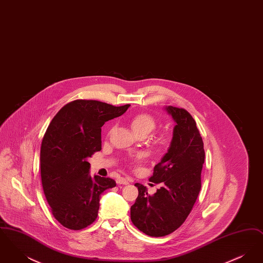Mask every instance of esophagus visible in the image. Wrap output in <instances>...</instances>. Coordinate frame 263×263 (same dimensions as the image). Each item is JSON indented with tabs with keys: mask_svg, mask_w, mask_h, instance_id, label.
I'll list each match as a JSON object with an SVG mask.
<instances>
[{
	"mask_svg": "<svg viewBox=\"0 0 263 263\" xmlns=\"http://www.w3.org/2000/svg\"><path fill=\"white\" fill-rule=\"evenodd\" d=\"M117 184H129L131 182V180L129 178H125V177H118L116 179Z\"/></svg>",
	"mask_w": 263,
	"mask_h": 263,
	"instance_id": "esophagus-1",
	"label": "esophagus"
}]
</instances>
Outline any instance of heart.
<instances>
[{
	"mask_svg": "<svg viewBox=\"0 0 263 263\" xmlns=\"http://www.w3.org/2000/svg\"><path fill=\"white\" fill-rule=\"evenodd\" d=\"M131 126L137 134H143V133L149 134L156 128L157 122H156V119L150 114L140 113L131 120ZM142 159H143V155H139L135 159V162L138 163Z\"/></svg>",
	"mask_w": 263,
	"mask_h": 263,
	"instance_id": "obj_1",
	"label": "heart"
}]
</instances>
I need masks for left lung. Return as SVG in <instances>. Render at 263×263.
Listing matches in <instances>:
<instances>
[{
    "label": "left lung",
    "mask_w": 263,
    "mask_h": 263,
    "mask_svg": "<svg viewBox=\"0 0 263 263\" xmlns=\"http://www.w3.org/2000/svg\"><path fill=\"white\" fill-rule=\"evenodd\" d=\"M176 125L167 153L154 167L150 181L163 183L153 195L136 183L139 194L131 206V221L150 237H164L184 223L201 189L205 160L203 141L196 122L183 108L166 106Z\"/></svg>",
    "instance_id": "1"
}]
</instances>
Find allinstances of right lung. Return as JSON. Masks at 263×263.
Wrapping results in <instances>:
<instances>
[{
	"label": "right lung",
	"instance_id": "1",
	"mask_svg": "<svg viewBox=\"0 0 263 263\" xmlns=\"http://www.w3.org/2000/svg\"><path fill=\"white\" fill-rule=\"evenodd\" d=\"M129 106L73 100L48 126L40 150L41 182L51 212L65 228L78 231L92 224L100 209V194L116 186L109 177L91 178L88 159L101 150V127L121 116Z\"/></svg>",
	"mask_w": 263,
	"mask_h": 263
}]
</instances>
